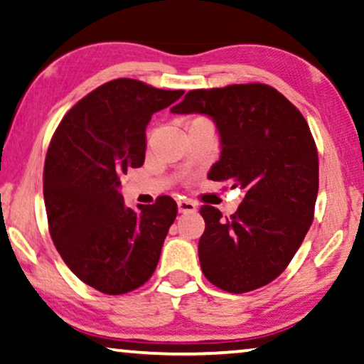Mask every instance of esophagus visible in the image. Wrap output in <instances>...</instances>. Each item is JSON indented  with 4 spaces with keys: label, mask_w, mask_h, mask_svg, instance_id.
Returning <instances> with one entry per match:
<instances>
[{
    "label": "esophagus",
    "mask_w": 364,
    "mask_h": 364,
    "mask_svg": "<svg viewBox=\"0 0 364 364\" xmlns=\"http://www.w3.org/2000/svg\"><path fill=\"white\" fill-rule=\"evenodd\" d=\"M196 203L191 200H179L178 201V211L179 213H195L196 211Z\"/></svg>",
    "instance_id": "obj_1"
}]
</instances>
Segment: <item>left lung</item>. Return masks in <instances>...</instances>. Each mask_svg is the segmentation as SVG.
I'll return each mask as SVG.
<instances>
[{
  "instance_id": "left-lung-1",
  "label": "left lung",
  "mask_w": 364,
  "mask_h": 364,
  "mask_svg": "<svg viewBox=\"0 0 364 364\" xmlns=\"http://www.w3.org/2000/svg\"><path fill=\"white\" fill-rule=\"evenodd\" d=\"M171 111L215 121L221 156L208 178L230 179L245 190L230 218L201 206L203 274L228 293L264 287L287 269L313 223L319 168L306 119L279 91L261 83L193 90Z\"/></svg>"
}]
</instances>
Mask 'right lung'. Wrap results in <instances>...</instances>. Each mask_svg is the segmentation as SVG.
I'll use <instances>...</instances> for the list:
<instances>
[{"label": "right lung", "instance_id": "right-lung-1", "mask_svg": "<svg viewBox=\"0 0 364 364\" xmlns=\"http://www.w3.org/2000/svg\"><path fill=\"white\" fill-rule=\"evenodd\" d=\"M183 93L129 77L108 81L77 101L53 134L43 173L51 240L68 268L105 294L133 291L156 269L176 203L159 196L134 211L119 178L143 166L153 113Z\"/></svg>", "mask_w": 364, "mask_h": 364}]
</instances>
